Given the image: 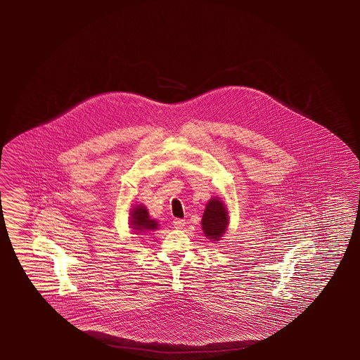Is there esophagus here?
<instances>
[{"mask_svg":"<svg viewBox=\"0 0 360 360\" xmlns=\"http://www.w3.org/2000/svg\"><path fill=\"white\" fill-rule=\"evenodd\" d=\"M172 224H174V227H175V229H184V226H185V221H184V219H180V218H176V219H174Z\"/></svg>","mask_w":360,"mask_h":360,"instance_id":"obj_1","label":"esophagus"}]
</instances>
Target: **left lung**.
<instances>
[{"label": "left lung", "instance_id": "8db88e82", "mask_svg": "<svg viewBox=\"0 0 360 360\" xmlns=\"http://www.w3.org/2000/svg\"><path fill=\"white\" fill-rule=\"evenodd\" d=\"M227 212L219 199H210L204 210L202 227L205 236L212 241H219L227 229Z\"/></svg>", "mask_w": 360, "mask_h": 360}]
</instances>
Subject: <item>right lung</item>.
Instances as JSON below:
<instances>
[{
    "label": "right lung",
    "instance_id": "add662e5",
    "mask_svg": "<svg viewBox=\"0 0 360 360\" xmlns=\"http://www.w3.org/2000/svg\"><path fill=\"white\" fill-rule=\"evenodd\" d=\"M131 226L137 231H152L157 229V222L150 219L148 210L143 205H138L131 212Z\"/></svg>",
    "mask_w": 360,
    "mask_h": 360
}]
</instances>
